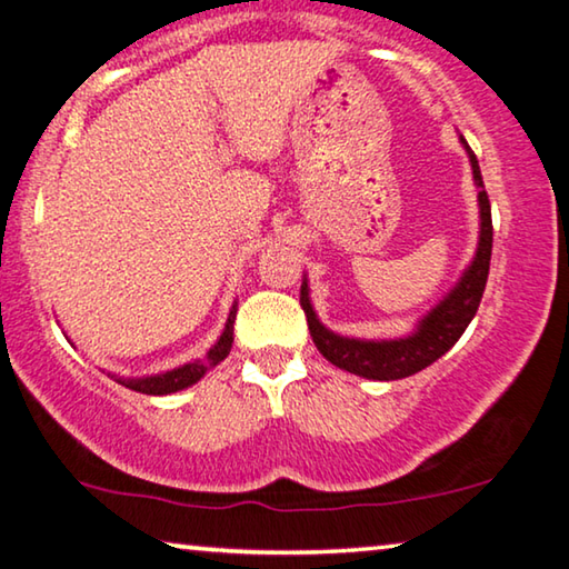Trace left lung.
Returning <instances> with one entry per match:
<instances>
[{"instance_id":"obj_1","label":"left lung","mask_w":569,"mask_h":569,"mask_svg":"<svg viewBox=\"0 0 569 569\" xmlns=\"http://www.w3.org/2000/svg\"><path fill=\"white\" fill-rule=\"evenodd\" d=\"M465 142V140H462ZM472 176L478 183V201H480V242L478 252H475L472 266L465 270L452 291L447 293L445 301H439L427 317L421 319L417 332L401 339H350L329 332L327 327L319 325V319L313 317V309L309 303V288L307 283L301 286V307L307 313L309 332L317 350L332 362V366L342 368L355 376L372 378V380H398L409 378L413 372L423 370L431 362L442 358V355L452 347L457 339L462 337L465 329L475 317V311L480 307L482 291H486L488 270H490V250H493V219H490V201L488 191L482 186L480 166L475 152L470 150L468 142Z\"/></svg>"}]
</instances>
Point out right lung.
I'll use <instances>...</instances> for the list:
<instances>
[{
    "mask_svg": "<svg viewBox=\"0 0 569 569\" xmlns=\"http://www.w3.org/2000/svg\"><path fill=\"white\" fill-rule=\"evenodd\" d=\"M234 317H237V309L232 307L230 311V319H227V327L222 337H219V342L211 347L207 360L203 362H189V366H181L176 370H168V372H160V376H150V378H120L117 383H122L124 388H132V391L138 393H148V396H168V393H176V391H183V388H189L197 383V380L207 372L209 368H214L217 362H222L227 355L232 350V332H234Z\"/></svg>",
    "mask_w": 569,
    "mask_h": 569,
    "instance_id": "obj_1",
    "label": "right lung"
}]
</instances>
